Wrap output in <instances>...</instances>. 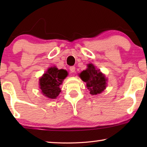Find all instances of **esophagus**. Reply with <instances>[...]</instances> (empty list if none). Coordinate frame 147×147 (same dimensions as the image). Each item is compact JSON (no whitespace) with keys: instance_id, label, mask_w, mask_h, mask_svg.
<instances>
[{"instance_id":"esophagus-1","label":"esophagus","mask_w":147,"mask_h":147,"mask_svg":"<svg viewBox=\"0 0 147 147\" xmlns=\"http://www.w3.org/2000/svg\"><path fill=\"white\" fill-rule=\"evenodd\" d=\"M69 69H70V71H71V73H74V72H75V67H74V66L70 67V68H69Z\"/></svg>"}]
</instances>
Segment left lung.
Wrapping results in <instances>:
<instances>
[{
  "label": "left lung",
  "instance_id": "8db88e82",
  "mask_svg": "<svg viewBox=\"0 0 147 147\" xmlns=\"http://www.w3.org/2000/svg\"><path fill=\"white\" fill-rule=\"evenodd\" d=\"M79 76L86 83L87 88L92 95L101 93L107 86V79L104 74L92 63H89L87 69L82 72Z\"/></svg>",
  "mask_w": 147,
  "mask_h": 147
}]
</instances>
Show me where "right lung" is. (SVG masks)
Here are the masks:
<instances>
[{
  "mask_svg": "<svg viewBox=\"0 0 147 147\" xmlns=\"http://www.w3.org/2000/svg\"><path fill=\"white\" fill-rule=\"evenodd\" d=\"M67 75V71L64 69H58L56 67L49 68L39 78L41 93L49 98H56L61 92L60 85Z\"/></svg>",
  "mask_w": 147,
  "mask_h": 147,
  "instance_id": "right-lung-1",
  "label": "right lung"
}]
</instances>
